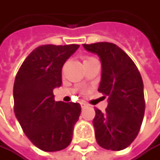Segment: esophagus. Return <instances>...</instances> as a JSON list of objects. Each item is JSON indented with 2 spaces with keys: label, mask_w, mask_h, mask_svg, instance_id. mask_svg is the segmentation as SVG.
<instances>
[{
  "label": "esophagus",
  "mask_w": 160,
  "mask_h": 160,
  "mask_svg": "<svg viewBox=\"0 0 160 160\" xmlns=\"http://www.w3.org/2000/svg\"><path fill=\"white\" fill-rule=\"evenodd\" d=\"M81 106H82V108H85L88 107V104L85 102H81Z\"/></svg>",
  "instance_id": "1"
}]
</instances>
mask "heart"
Returning <instances> with one entry per match:
<instances>
[{"label":"heart","mask_w":160,"mask_h":160,"mask_svg":"<svg viewBox=\"0 0 160 160\" xmlns=\"http://www.w3.org/2000/svg\"><path fill=\"white\" fill-rule=\"evenodd\" d=\"M89 59H92V58H87L85 59V61H86V60H89Z\"/></svg>","instance_id":"1"}]
</instances>
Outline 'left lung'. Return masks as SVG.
<instances>
[{
  "label": "left lung",
  "mask_w": 160,
  "mask_h": 160,
  "mask_svg": "<svg viewBox=\"0 0 160 160\" xmlns=\"http://www.w3.org/2000/svg\"><path fill=\"white\" fill-rule=\"evenodd\" d=\"M102 63L98 91L108 97V108H96L93 126L98 144L107 150L121 151L137 136L145 112L144 85L134 62L115 44H83Z\"/></svg>",
  "instance_id": "left-lung-1"
}]
</instances>
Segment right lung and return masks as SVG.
Wrapping results in <instances>:
<instances>
[{
    "instance_id": "1",
    "label": "right lung",
    "mask_w": 160,
    "mask_h": 160,
    "mask_svg": "<svg viewBox=\"0 0 160 160\" xmlns=\"http://www.w3.org/2000/svg\"><path fill=\"white\" fill-rule=\"evenodd\" d=\"M79 45H43L28 54L18 71L14 112L25 134L40 150L57 152L68 147L81 104L54 101L53 89L62 84V67Z\"/></svg>"
}]
</instances>
